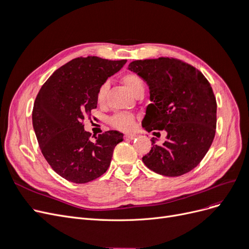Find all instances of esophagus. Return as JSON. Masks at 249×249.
Listing matches in <instances>:
<instances>
[{
    "label": "esophagus",
    "mask_w": 249,
    "mask_h": 249,
    "mask_svg": "<svg viewBox=\"0 0 249 249\" xmlns=\"http://www.w3.org/2000/svg\"><path fill=\"white\" fill-rule=\"evenodd\" d=\"M137 137L136 134H125V138L126 139H130V140H133Z\"/></svg>",
    "instance_id": "1"
}]
</instances>
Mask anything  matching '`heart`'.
Masks as SVG:
<instances>
[{
    "mask_svg": "<svg viewBox=\"0 0 249 249\" xmlns=\"http://www.w3.org/2000/svg\"><path fill=\"white\" fill-rule=\"evenodd\" d=\"M122 81L124 86L130 90L131 93L134 95L140 90H144V82L136 73H126L122 78ZM109 90V83L104 82L99 87L96 93V100L100 105H103L106 100V96ZM135 118L131 113L126 112H118L111 116L109 119V124L119 131H130L134 126Z\"/></svg>",
    "mask_w": 249,
    "mask_h": 249,
    "instance_id": "1",
    "label": "heart"
}]
</instances>
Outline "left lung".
I'll list each match as a JSON object with an SVG mask.
<instances>
[{
  "instance_id": "left-lung-1",
  "label": "left lung",
  "mask_w": 249,
  "mask_h": 249,
  "mask_svg": "<svg viewBox=\"0 0 249 249\" xmlns=\"http://www.w3.org/2000/svg\"><path fill=\"white\" fill-rule=\"evenodd\" d=\"M127 69L149 89L152 104L146 107L142 126L147 132L167 133L162 145L153 140L143 163L166 177L189 172L206 156L215 137L217 104L209 81L195 67L173 58L136 60Z\"/></svg>"
}]
</instances>
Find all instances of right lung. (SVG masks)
Segmentation results:
<instances>
[{
  "instance_id": "add662e5",
  "label": "right lung",
  "mask_w": 249,
  "mask_h": 249,
  "mask_svg": "<svg viewBox=\"0 0 249 249\" xmlns=\"http://www.w3.org/2000/svg\"><path fill=\"white\" fill-rule=\"evenodd\" d=\"M126 60L80 57L58 69L36 96L33 129L41 153L60 177L76 184L100 178L110 166L113 150L124 134L108 131L94 140L83 120L97 106L96 93Z\"/></svg>"
}]
</instances>
